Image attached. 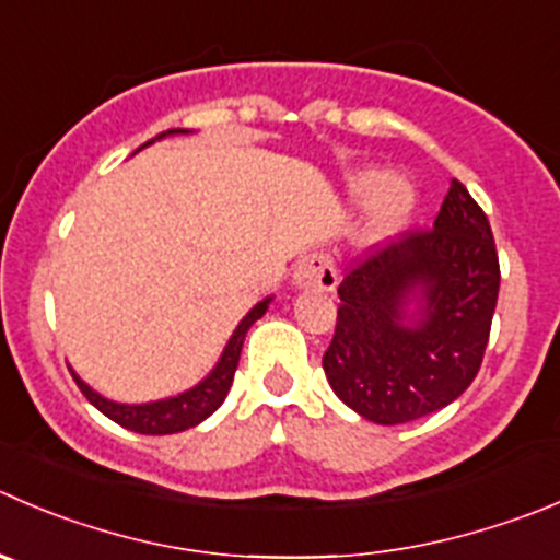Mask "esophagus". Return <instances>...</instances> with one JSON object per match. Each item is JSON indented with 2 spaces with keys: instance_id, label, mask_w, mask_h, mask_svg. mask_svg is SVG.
Instances as JSON below:
<instances>
[{
  "instance_id": "1",
  "label": "esophagus",
  "mask_w": 560,
  "mask_h": 560,
  "mask_svg": "<svg viewBox=\"0 0 560 560\" xmlns=\"http://www.w3.org/2000/svg\"><path fill=\"white\" fill-rule=\"evenodd\" d=\"M292 284H295L298 290H306V292H330L336 284H339V273H336L334 257L325 252L306 254V257L295 265Z\"/></svg>"
}]
</instances>
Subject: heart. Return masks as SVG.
I'll return each mask as SVG.
<instances>
[{"mask_svg": "<svg viewBox=\"0 0 560 560\" xmlns=\"http://www.w3.org/2000/svg\"><path fill=\"white\" fill-rule=\"evenodd\" d=\"M350 202H366L363 230L369 241H383L407 224L416 205V191L399 175H383L380 170H355L345 177Z\"/></svg>", "mask_w": 560, "mask_h": 560, "instance_id": "1", "label": "heart"}]
</instances>
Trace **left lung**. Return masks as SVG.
Returning a JSON list of instances; mask_svg holds the SVG:
<instances>
[{
	"mask_svg": "<svg viewBox=\"0 0 560 560\" xmlns=\"http://www.w3.org/2000/svg\"><path fill=\"white\" fill-rule=\"evenodd\" d=\"M498 287L490 221L452 180L430 232H407L339 284L323 355L334 394L383 427L452 405L481 366Z\"/></svg>",
	"mask_w": 560,
	"mask_h": 560,
	"instance_id": "1",
	"label": "left lung"
}]
</instances>
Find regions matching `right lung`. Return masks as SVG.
Returning <instances> with one entry per match:
<instances>
[{"instance_id":"1","label":"right lung","mask_w":560,"mask_h":560,"mask_svg":"<svg viewBox=\"0 0 560 560\" xmlns=\"http://www.w3.org/2000/svg\"><path fill=\"white\" fill-rule=\"evenodd\" d=\"M175 133H194V130L172 128V130H164V133H159L155 139H164V136H175ZM155 139H150L148 144H153ZM148 144H142V148H148ZM139 150H136V153H139ZM270 301H273V295L262 298V301H259L257 306H254L241 323H237V328L232 330L230 341H226L224 352L219 355L215 366L210 369L197 385H191V388L180 390V394L175 396H166V399L139 401V405L114 401L108 399V396L97 394L95 388H90V385H86L73 369H70V374H73L81 394L90 399V405H95L103 416L112 418L114 424L125 427V430L130 432H139V435H175V432H186L191 430V427L202 424L208 416H213V412L221 407V401L226 399V394H230L232 388V377H235L237 361H241V350H243V341H246L248 328H252L265 312H268Z\"/></svg>"}]
</instances>
